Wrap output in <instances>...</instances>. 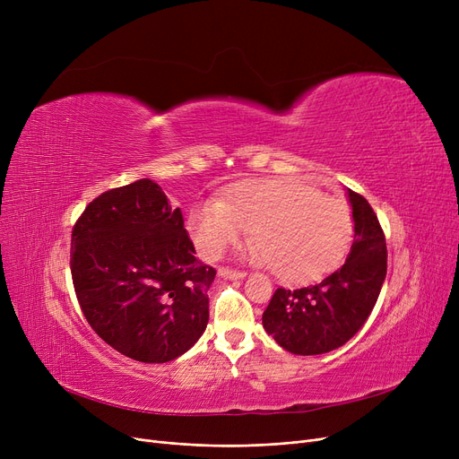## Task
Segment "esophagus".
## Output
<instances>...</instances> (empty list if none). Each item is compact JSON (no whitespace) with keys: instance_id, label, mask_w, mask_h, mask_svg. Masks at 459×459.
I'll return each mask as SVG.
<instances>
[{"instance_id":"34e87169","label":"esophagus","mask_w":459,"mask_h":459,"mask_svg":"<svg viewBox=\"0 0 459 459\" xmlns=\"http://www.w3.org/2000/svg\"><path fill=\"white\" fill-rule=\"evenodd\" d=\"M217 275L229 279V281H239V279H246V272H238V270H230V268H220L217 270Z\"/></svg>"}]
</instances>
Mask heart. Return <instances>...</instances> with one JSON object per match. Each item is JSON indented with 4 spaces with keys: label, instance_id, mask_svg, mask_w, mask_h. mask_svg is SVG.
Listing matches in <instances>:
<instances>
[{
    "label": "heart",
    "instance_id": "obj_1",
    "mask_svg": "<svg viewBox=\"0 0 459 459\" xmlns=\"http://www.w3.org/2000/svg\"><path fill=\"white\" fill-rule=\"evenodd\" d=\"M187 229L206 258H217L251 230L249 258L273 266L288 282H310L331 273L350 251L353 217L341 197L324 195L299 178H258L238 184L223 203L193 208Z\"/></svg>",
    "mask_w": 459,
    "mask_h": 459
}]
</instances>
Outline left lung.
<instances>
[{
	"instance_id": "left-lung-1",
	"label": "left lung",
	"mask_w": 459,
	"mask_h": 459,
	"mask_svg": "<svg viewBox=\"0 0 459 459\" xmlns=\"http://www.w3.org/2000/svg\"><path fill=\"white\" fill-rule=\"evenodd\" d=\"M353 246L341 270L298 290L277 288L262 325L296 355H320L346 344L365 325L387 275V246L368 201L348 189Z\"/></svg>"
}]
</instances>
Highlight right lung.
<instances>
[{"label": "right lung", "instance_id": "obj_1", "mask_svg": "<svg viewBox=\"0 0 459 459\" xmlns=\"http://www.w3.org/2000/svg\"><path fill=\"white\" fill-rule=\"evenodd\" d=\"M70 270L91 327L141 363H167L208 324L215 270L195 258L180 208L141 178L96 197L72 230Z\"/></svg>", "mask_w": 459, "mask_h": 459}]
</instances>
